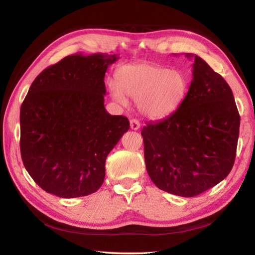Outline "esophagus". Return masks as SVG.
Instances as JSON below:
<instances>
[{
	"instance_id": "obj_1",
	"label": "esophagus",
	"mask_w": 255,
	"mask_h": 255,
	"mask_svg": "<svg viewBox=\"0 0 255 255\" xmlns=\"http://www.w3.org/2000/svg\"><path fill=\"white\" fill-rule=\"evenodd\" d=\"M130 128L132 129V130H138V129L140 128V123L138 119H136V118L130 119Z\"/></svg>"
}]
</instances>
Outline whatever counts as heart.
Returning <instances> with one entry per match:
<instances>
[{"label": "heart", "mask_w": 255, "mask_h": 255, "mask_svg": "<svg viewBox=\"0 0 255 255\" xmlns=\"http://www.w3.org/2000/svg\"><path fill=\"white\" fill-rule=\"evenodd\" d=\"M116 84L110 85L112 99L126 104L138 102V110L150 119H163L175 113L187 95L189 81L180 70L153 63L125 66L117 70Z\"/></svg>", "instance_id": "1"}]
</instances>
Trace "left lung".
Wrapping results in <instances>:
<instances>
[{
	"mask_svg": "<svg viewBox=\"0 0 255 255\" xmlns=\"http://www.w3.org/2000/svg\"><path fill=\"white\" fill-rule=\"evenodd\" d=\"M178 110L141 130L147 172L156 186L182 197L214 187L235 163L240 115L228 83L198 56Z\"/></svg>",
	"mask_w": 255,
	"mask_h": 255,
	"instance_id": "left-lung-1",
	"label": "left lung"
}]
</instances>
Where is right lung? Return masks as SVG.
Here are the masks:
<instances>
[{
    "instance_id": "1",
    "label": "right lung",
    "mask_w": 255,
    "mask_h": 255,
    "mask_svg": "<svg viewBox=\"0 0 255 255\" xmlns=\"http://www.w3.org/2000/svg\"><path fill=\"white\" fill-rule=\"evenodd\" d=\"M116 55L68 56L45 69L20 106V154L38 186L62 198L86 196L105 178V161L128 131L104 107V78Z\"/></svg>"
}]
</instances>
